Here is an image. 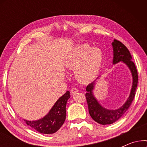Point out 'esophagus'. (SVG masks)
Here are the masks:
<instances>
[{"instance_id":"esophagus-1","label":"esophagus","mask_w":147,"mask_h":147,"mask_svg":"<svg viewBox=\"0 0 147 147\" xmlns=\"http://www.w3.org/2000/svg\"><path fill=\"white\" fill-rule=\"evenodd\" d=\"M78 91V89H77V88H71V94L77 93Z\"/></svg>"}]
</instances>
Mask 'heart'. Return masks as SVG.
<instances>
[{
    "label": "heart",
    "instance_id": "b5f03b06",
    "mask_svg": "<svg viewBox=\"0 0 147 147\" xmlns=\"http://www.w3.org/2000/svg\"><path fill=\"white\" fill-rule=\"evenodd\" d=\"M104 53L101 49L80 45L68 54L64 62L67 70L75 69V75L82 82H91L97 76L102 65Z\"/></svg>",
    "mask_w": 147,
    "mask_h": 147
}]
</instances>
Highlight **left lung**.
<instances>
[{"label":"left lung","mask_w":147,"mask_h":147,"mask_svg":"<svg viewBox=\"0 0 147 147\" xmlns=\"http://www.w3.org/2000/svg\"><path fill=\"white\" fill-rule=\"evenodd\" d=\"M112 45L113 48L112 63L115 65L119 62H122L125 64L132 74V84L130 95L126 101L124 102L123 105L116 109H108L104 108L99 103L94 96V90L95 88L96 82L100 77H98L95 81L87 86L86 88L87 93L86 94V97L90 115L94 121L102 125L113 124L125 114V112L129 108L132 100H134L138 84L137 70L134 62L132 61V56L128 49L124 44L116 39H114L112 42Z\"/></svg>","instance_id":"1"}]
</instances>
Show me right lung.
<instances>
[{
  "instance_id": "1",
  "label": "right lung",
  "mask_w": 147,
  "mask_h": 147,
  "mask_svg": "<svg viewBox=\"0 0 147 147\" xmlns=\"http://www.w3.org/2000/svg\"><path fill=\"white\" fill-rule=\"evenodd\" d=\"M70 98V92L65 94L58 99L49 112L43 118L36 120L24 119L26 124L42 134H53L57 132L63 125L66 117V104Z\"/></svg>"
}]
</instances>
